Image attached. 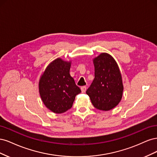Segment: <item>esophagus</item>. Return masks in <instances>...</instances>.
Here are the masks:
<instances>
[{"mask_svg":"<svg viewBox=\"0 0 157 157\" xmlns=\"http://www.w3.org/2000/svg\"><path fill=\"white\" fill-rule=\"evenodd\" d=\"M80 89H81L82 92V93H84L85 92H86V86H82L81 88H80Z\"/></svg>","mask_w":157,"mask_h":157,"instance_id":"esophagus-1","label":"esophagus"}]
</instances>
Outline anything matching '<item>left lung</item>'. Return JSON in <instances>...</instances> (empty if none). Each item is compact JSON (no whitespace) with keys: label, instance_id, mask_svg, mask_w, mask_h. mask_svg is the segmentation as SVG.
Here are the masks:
<instances>
[{"label":"left lung","instance_id":"1","mask_svg":"<svg viewBox=\"0 0 157 157\" xmlns=\"http://www.w3.org/2000/svg\"><path fill=\"white\" fill-rule=\"evenodd\" d=\"M93 61L95 78L86 93L95 108L109 111L119 103L122 97L121 71L115 59L107 53L99 54Z\"/></svg>","mask_w":157,"mask_h":157}]
</instances>
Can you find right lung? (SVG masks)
Wrapping results in <instances>:
<instances>
[{
  "instance_id": "right-lung-1",
  "label": "right lung",
  "mask_w": 157,
  "mask_h": 157,
  "mask_svg": "<svg viewBox=\"0 0 157 157\" xmlns=\"http://www.w3.org/2000/svg\"><path fill=\"white\" fill-rule=\"evenodd\" d=\"M71 61L57 58L46 68L39 80L40 98L45 106L55 113H63L73 106L75 96L81 92L71 77Z\"/></svg>"
}]
</instances>
